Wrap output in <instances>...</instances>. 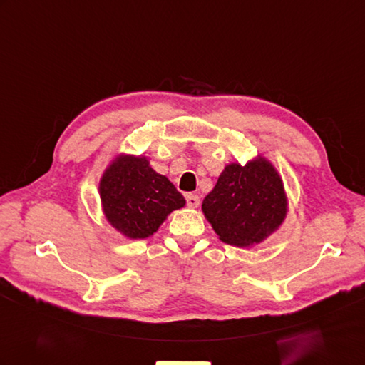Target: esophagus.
Listing matches in <instances>:
<instances>
[{
    "mask_svg": "<svg viewBox=\"0 0 365 365\" xmlns=\"http://www.w3.org/2000/svg\"><path fill=\"white\" fill-rule=\"evenodd\" d=\"M186 205L190 208H197L200 205V197L197 194H186Z\"/></svg>",
    "mask_w": 365,
    "mask_h": 365,
    "instance_id": "1",
    "label": "esophagus"
}]
</instances>
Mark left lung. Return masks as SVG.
Returning <instances> with one entry per match:
<instances>
[{"label":"left lung","instance_id":"left-lung-1","mask_svg":"<svg viewBox=\"0 0 365 365\" xmlns=\"http://www.w3.org/2000/svg\"><path fill=\"white\" fill-rule=\"evenodd\" d=\"M202 211L222 242L247 248L264 242L282 225L288 199L274 165L257 155L247 165L230 163Z\"/></svg>","mask_w":365,"mask_h":365}]
</instances>
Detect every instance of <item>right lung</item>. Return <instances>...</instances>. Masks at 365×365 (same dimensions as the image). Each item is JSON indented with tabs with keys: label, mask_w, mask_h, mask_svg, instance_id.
Wrapping results in <instances>:
<instances>
[{
	"label": "right lung",
	"mask_w": 365,
	"mask_h": 365,
	"mask_svg": "<svg viewBox=\"0 0 365 365\" xmlns=\"http://www.w3.org/2000/svg\"><path fill=\"white\" fill-rule=\"evenodd\" d=\"M103 214L128 239L153 236L168 214L186 200L166 175L158 174L145 155L118 154L100 179Z\"/></svg>",
	"instance_id": "obj_1"
}]
</instances>
